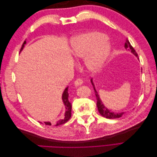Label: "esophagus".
<instances>
[{"instance_id":"esophagus-1","label":"esophagus","mask_w":157,"mask_h":157,"mask_svg":"<svg viewBox=\"0 0 157 157\" xmlns=\"http://www.w3.org/2000/svg\"><path fill=\"white\" fill-rule=\"evenodd\" d=\"M82 83H83L82 79L80 78H78L75 81V86L77 87V86H80V85H81Z\"/></svg>"}]
</instances>
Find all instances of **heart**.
<instances>
[{"label": "heart", "mask_w": 157, "mask_h": 157, "mask_svg": "<svg viewBox=\"0 0 157 157\" xmlns=\"http://www.w3.org/2000/svg\"><path fill=\"white\" fill-rule=\"evenodd\" d=\"M71 46L75 58H85V65L92 71H96L101 67L110 52L105 35L98 32L73 37L71 40Z\"/></svg>", "instance_id": "obj_1"}]
</instances>
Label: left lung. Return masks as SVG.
I'll list each match as a JSON object with an SVG mask.
<instances>
[{"instance_id": "8db88e82", "label": "left lung", "mask_w": 157, "mask_h": 157, "mask_svg": "<svg viewBox=\"0 0 157 157\" xmlns=\"http://www.w3.org/2000/svg\"><path fill=\"white\" fill-rule=\"evenodd\" d=\"M124 46H125L126 49L128 48V50H130L133 54L136 55L137 57L138 56H137V52H136L135 49L133 48V46L131 45V44L130 43L129 41L126 40V42H125ZM91 82H92V84L93 86H94L95 95H96V99H97L98 109L99 113H100V115L103 117H105L107 118H109V119H113V118H120L121 117H122V115H123V114H124V113H115L113 112H111V111H109L108 109L103 105V104L102 103L100 98H99V95L98 94L97 92L96 91V90H95L94 85L93 82H92V79L91 80Z\"/></svg>"}]
</instances>
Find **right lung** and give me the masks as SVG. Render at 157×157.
<instances>
[{"label":"right lung","instance_id":"obj_1","mask_svg":"<svg viewBox=\"0 0 157 157\" xmlns=\"http://www.w3.org/2000/svg\"><path fill=\"white\" fill-rule=\"evenodd\" d=\"M25 43H26V42L25 40L24 42H23V44L21 46V48L20 49V52L22 50L23 47H24V44ZM68 97H69L68 87H67V88L65 89L64 92L63 93V96H62V99H63V101L64 105H65V107H66V111H65V118H63V119H62L61 121H58V122H57V124H56V126H59V125L63 124H65V122H67L71 118V104L69 101ZM44 123H45L46 124L51 125V123L50 122H45Z\"/></svg>","mask_w":157,"mask_h":157}]
</instances>
